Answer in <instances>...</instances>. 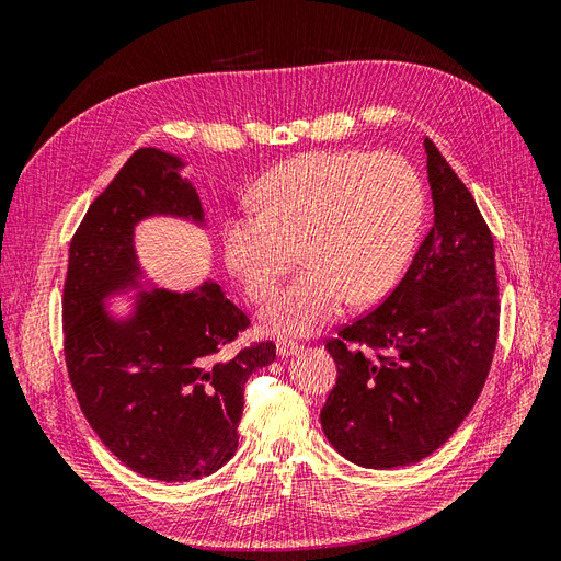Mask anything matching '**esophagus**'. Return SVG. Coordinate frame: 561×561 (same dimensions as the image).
Returning a JSON list of instances; mask_svg holds the SVG:
<instances>
[{
  "instance_id": "obj_1",
  "label": "esophagus",
  "mask_w": 561,
  "mask_h": 561,
  "mask_svg": "<svg viewBox=\"0 0 561 561\" xmlns=\"http://www.w3.org/2000/svg\"><path fill=\"white\" fill-rule=\"evenodd\" d=\"M304 346L297 342H278V355L280 358H290V355H297Z\"/></svg>"
}]
</instances>
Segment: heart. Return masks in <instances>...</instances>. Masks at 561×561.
Segmentation results:
<instances>
[{
  "instance_id": "b5f03b06",
  "label": "heart",
  "mask_w": 561,
  "mask_h": 561,
  "mask_svg": "<svg viewBox=\"0 0 561 561\" xmlns=\"http://www.w3.org/2000/svg\"><path fill=\"white\" fill-rule=\"evenodd\" d=\"M254 213L231 215L222 257L252 301L271 295L295 260L307 266L262 311L280 336H307L348 301L381 299L416 243L423 186L400 154L311 151L271 168L248 192Z\"/></svg>"
}]
</instances>
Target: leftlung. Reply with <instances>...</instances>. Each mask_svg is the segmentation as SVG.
<instances>
[{
  "instance_id": "8db88e82",
  "label": "left lung",
  "mask_w": 561,
  "mask_h": 561,
  "mask_svg": "<svg viewBox=\"0 0 561 561\" xmlns=\"http://www.w3.org/2000/svg\"><path fill=\"white\" fill-rule=\"evenodd\" d=\"M423 147L433 227L396 290L325 344L336 386L320 426L363 468L410 466L443 447L480 398L496 348L494 239L433 140Z\"/></svg>"
}]
</instances>
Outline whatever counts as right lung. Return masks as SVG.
Here are the masks:
<instances>
[{"label":"right lung","mask_w":561,"mask_h":561,"mask_svg":"<svg viewBox=\"0 0 561 561\" xmlns=\"http://www.w3.org/2000/svg\"><path fill=\"white\" fill-rule=\"evenodd\" d=\"M182 168L168 151H135L83 215L62 290L65 363L83 416L118 461L161 482L201 480L229 461L245 383L276 360L274 342L227 351L250 320L213 280L192 293H138L126 318L103 301L142 290V219L206 222Z\"/></svg>","instance_id":"obj_1"}]
</instances>
